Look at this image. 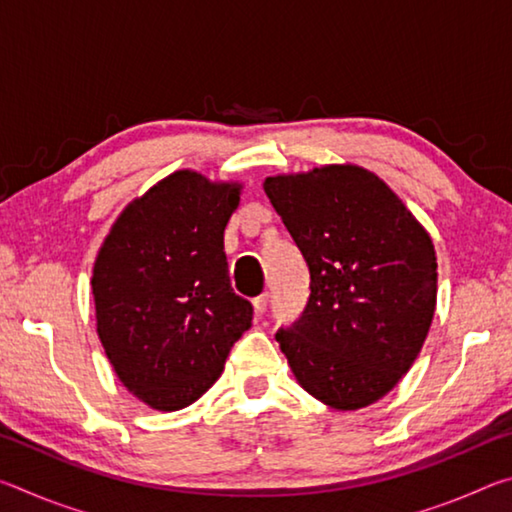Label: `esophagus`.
<instances>
[{"label": "esophagus", "instance_id": "obj_1", "mask_svg": "<svg viewBox=\"0 0 512 512\" xmlns=\"http://www.w3.org/2000/svg\"><path fill=\"white\" fill-rule=\"evenodd\" d=\"M253 307H255V314L262 316L264 311H266V307H268V293H262V296H257L253 300Z\"/></svg>", "mask_w": 512, "mask_h": 512}]
</instances>
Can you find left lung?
<instances>
[{
  "label": "left lung",
  "mask_w": 512,
  "mask_h": 512,
  "mask_svg": "<svg viewBox=\"0 0 512 512\" xmlns=\"http://www.w3.org/2000/svg\"><path fill=\"white\" fill-rule=\"evenodd\" d=\"M264 192L311 277L302 316L275 334L298 384L339 411L381 400L413 366L436 311L429 232L357 164L271 176Z\"/></svg>",
  "instance_id": "8db88e82"
}]
</instances>
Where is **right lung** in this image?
Segmentation results:
<instances>
[{
  "mask_svg": "<svg viewBox=\"0 0 512 512\" xmlns=\"http://www.w3.org/2000/svg\"><path fill=\"white\" fill-rule=\"evenodd\" d=\"M239 194V183L176 171L128 203L99 248L97 334L121 384L151 409L196 402L253 323L223 253Z\"/></svg>",
  "mask_w": 512,
  "mask_h": 512,
  "instance_id": "add662e5",
  "label": "right lung"
}]
</instances>
